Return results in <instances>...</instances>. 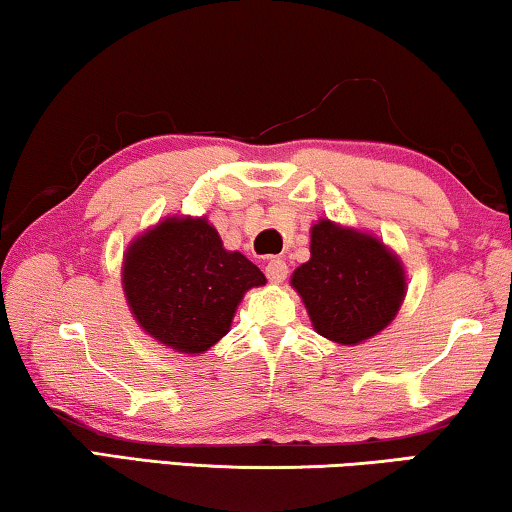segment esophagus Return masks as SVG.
Instances as JSON below:
<instances>
[{
	"label": "esophagus",
	"instance_id": "1",
	"mask_svg": "<svg viewBox=\"0 0 512 512\" xmlns=\"http://www.w3.org/2000/svg\"><path fill=\"white\" fill-rule=\"evenodd\" d=\"M266 278H269L271 282H282L287 278V264H285V259H280V257H273V259H269V262H266Z\"/></svg>",
	"mask_w": 512,
	"mask_h": 512
}]
</instances>
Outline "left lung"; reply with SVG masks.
<instances>
[{
    "instance_id": "left-lung-1",
    "label": "left lung",
    "mask_w": 512,
    "mask_h": 512,
    "mask_svg": "<svg viewBox=\"0 0 512 512\" xmlns=\"http://www.w3.org/2000/svg\"><path fill=\"white\" fill-rule=\"evenodd\" d=\"M292 285L319 335L358 345L391 324L404 299V271L375 236L319 220L310 234V259Z\"/></svg>"
}]
</instances>
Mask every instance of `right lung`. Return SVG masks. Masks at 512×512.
Wrapping results in <instances>:
<instances>
[{"mask_svg": "<svg viewBox=\"0 0 512 512\" xmlns=\"http://www.w3.org/2000/svg\"><path fill=\"white\" fill-rule=\"evenodd\" d=\"M266 278L248 257L223 248L204 218H167L133 241L124 292L151 338L183 354H202L230 331L234 310Z\"/></svg>", "mask_w": 512, "mask_h": 512, "instance_id": "obj_1", "label": "right lung"}]
</instances>
